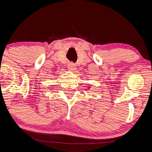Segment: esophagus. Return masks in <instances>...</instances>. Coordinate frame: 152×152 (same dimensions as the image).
I'll list each match as a JSON object with an SVG mask.
<instances>
[{"mask_svg": "<svg viewBox=\"0 0 152 152\" xmlns=\"http://www.w3.org/2000/svg\"><path fill=\"white\" fill-rule=\"evenodd\" d=\"M68 70H69V71H71V72L75 71V70L76 69V68L75 67V65H74V64H70L68 65Z\"/></svg>", "mask_w": 152, "mask_h": 152, "instance_id": "esophagus-1", "label": "esophagus"}]
</instances>
